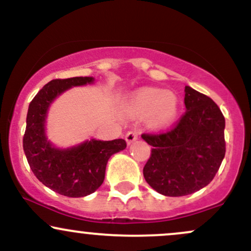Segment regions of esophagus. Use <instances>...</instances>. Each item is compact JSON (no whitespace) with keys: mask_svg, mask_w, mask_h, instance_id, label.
Listing matches in <instances>:
<instances>
[{"mask_svg":"<svg viewBox=\"0 0 251 251\" xmlns=\"http://www.w3.org/2000/svg\"><path fill=\"white\" fill-rule=\"evenodd\" d=\"M138 138H139V131H137V129H132V131H128L125 135V139H126V142H127V144L133 143L134 140L138 139Z\"/></svg>","mask_w":251,"mask_h":251,"instance_id":"obj_1","label":"esophagus"}]
</instances>
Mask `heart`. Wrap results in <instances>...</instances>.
Here are the masks:
<instances>
[{"label":"heart","instance_id":"obj_1","mask_svg":"<svg viewBox=\"0 0 251 251\" xmlns=\"http://www.w3.org/2000/svg\"><path fill=\"white\" fill-rule=\"evenodd\" d=\"M129 109L138 116L153 114L157 126H168L175 120L178 112V101L163 89H144L129 102Z\"/></svg>","mask_w":251,"mask_h":251}]
</instances>
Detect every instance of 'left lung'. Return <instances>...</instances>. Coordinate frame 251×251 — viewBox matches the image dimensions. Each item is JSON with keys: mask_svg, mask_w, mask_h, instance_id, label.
<instances>
[{"mask_svg": "<svg viewBox=\"0 0 251 251\" xmlns=\"http://www.w3.org/2000/svg\"><path fill=\"white\" fill-rule=\"evenodd\" d=\"M186 111L171 128L143 133L152 146L143 174L170 197L186 196L214 179L226 154V119L211 98L185 86Z\"/></svg>", "mask_w": 251, "mask_h": 251, "instance_id": "1", "label": "left lung"}]
</instances>
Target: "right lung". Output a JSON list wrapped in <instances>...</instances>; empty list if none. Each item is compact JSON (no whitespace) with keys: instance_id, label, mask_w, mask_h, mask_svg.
<instances>
[{"instance_id":"add662e5","label":"right lung","mask_w":251,"mask_h":251,"mask_svg":"<svg viewBox=\"0 0 251 251\" xmlns=\"http://www.w3.org/2000/svg\"><path fill=\"white\" fill-rule=\"evenodd\" d=\"M93 81V76L51 80L40 89L28 108L24 135V151L28 164L43 185L67 197L93 194L105 179L109 157L126 148L124 139L109 142L92 139L67 150L56 149L47 142L45 120L50 102L66 89Z\"/></svg>"}]
</instances>
